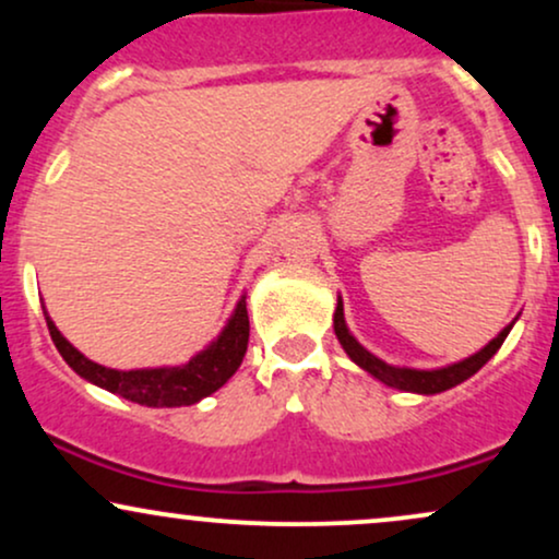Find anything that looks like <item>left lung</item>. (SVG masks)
Listing matches in <instances>:
<instances>
[{"label": "left lung", "mask_w": 559, "mask_h": 559, "mask_svg": "<svg viewBox=\"0 0 559 559\" xmlns=\"http://www.w3.org/2000/svg\"><path fill=\"white\" fill-rule=\"evenodd\" d=\"M518 318H521V316H518ZM515 320H512V323H507L504 329L499 331L497 336H493L491 342L484 346V349L476 352V355L465 357V360H460V362L441 365V368H431V370L404 368V365H391L386 360H381V357H376L373 352L365 349V346L357 342L355 336H352L349 325H346L342 297L336 299V310H333V331H336L338 344L344 346V352H346V355H349V360L355 362L357 368H362L368 376H373L376 381H381L383 386L409 391V394L431 396V394H441V391L457 386V383L467 381V378H471V376H476L478 370L484 368V365L489 362L493 355H497V349L504 344L507 333L512 331Z\"/></svg>", "instance_id": "obj_1"}]
</instances>
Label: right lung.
<instances>
[{
    "label": "right lung",
    "mask_w": 559,
    "mask_h": 559,
    "mask_svg": "<svg viewBox=\"0 0 559 559\" xmlns=\"http://www.w3.org/2000/svg\"><path fill=\"white\" fill-rule=\"evenodd\" d=\"M44 318H47L49 336H52L57 352L83 381L123 396L128 402L144 404V407H189V404L215 394L239 370L249 344L247 294H241L223 331L202 352H197L191 360L181 365H163V368H105V365L88 360L83 352L75 349L62 336L47 310H44Z\"/></svg>",
    "instance_id": "1"
}]
</instances>
